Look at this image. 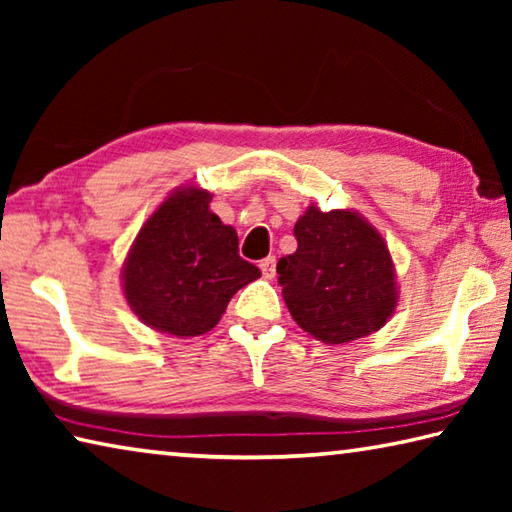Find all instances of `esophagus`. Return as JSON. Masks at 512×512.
Instances as JSON below:
<instances>
[{
	"label": "esophagus",
	"instance_id": "34e87169",
	"mask_svg": "<svg viewBox=\"0 0 512 512\" xmlns=\"http://www.w3.org/2000/svg\"><path fill=\"white\" fill-rule=\"evenodd\" d=\"M275 264H277L275 257H266L259 262V268H262V275L266 277V280H273L275 277Z\"/></svg>",
	"mask_w": 512,
	"mask_h": 512
}]
</instances>
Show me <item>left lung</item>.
Returning a JSON list of instances; mask_svg holds the SVG:
<instances>
[{"label":"left lung","mask_w":512,"mask_h":512,"mask_svg":"<svg viewBox=\"0 0 512 512\" xmlns=\"http://www.w3.org/2000/svg\"><path fill=\"white\" fill-rule=\"evenodd\" d=\"M298 248L277 262V282L296 323L341 345L388 323L397 307L395 266L384 237L359 212H320L296 221Z\"/></svg>","instance_id":"8db88e82"}]
</instances>
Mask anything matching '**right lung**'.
<instances>
[{
  "instance_id": "right-lung-1",
  "label": "right lung",
  "mask_w": 512,
  "mask_h": 512,
  "mask_svg": "<svg viewBox=\"0 0 512 512\" xmlns=\"http://www.w3.org/2000/svg\"><path fill=\"white\" fill-rule=\"evenodd\" d=\"M212 194L189 185L171 192L137 232L121 287L135 316L171 336H201L219 323L230 298L257 280L239 257V237L210 212Z\"/></svg>"
}]
</instances>
